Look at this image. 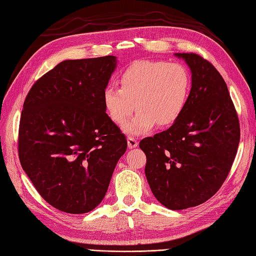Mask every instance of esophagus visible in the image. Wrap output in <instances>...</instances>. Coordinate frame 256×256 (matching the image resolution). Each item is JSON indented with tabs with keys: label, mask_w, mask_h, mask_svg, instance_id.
Here are the masks:
<instances>
[{
	"label": "esophagus",
	"mask_w": 256,
	"mask_h": 256,
	"mask_svg": "<svg viewBox=\"0 0 256 256\" xmlns=\"http://www.w3.org/2000/svg\"><path fill=\"white\" fill-rule=\"evenodd\" d=\"M127 142H128L129 149H132V148H136V146H138V141H137V139H134V138H132V137H129V138H128V140H127Z\"/></svg>",
	"instance_id": "1"
}]
</instances>
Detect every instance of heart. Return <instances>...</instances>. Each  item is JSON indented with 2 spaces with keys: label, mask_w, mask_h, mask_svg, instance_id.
Listing matches in <instances>:
<instances>
[{
  "label": "heart",
  "mask_w": 256,
  "mask_h": 256,
  "mask_svg": "<svg viewBox=\"0 0 256 256\" xmlns=\"http://www.w3.org/2000/svg\"><path fill=\"white\" fill-rule=\"evenodd\" d=\"M120 88L108 85L103 93L105 110L116 124H126L137 107L138 112L124 130L139 134L158 124H175L188 103L192 76L178 62L138 60L130 64L118 78Z\"/></svg>",
  "instance_id": "heart-1"
}]
</instances>
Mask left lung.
<instances>
[{
    "mask_svg": "<svg viewBox=\"0 0 256 256\" xmlns=\"http://www.w3.org/2000/svg\"><path fill=\"white\" fill-rule=\"evenodd\" d=\"M192 71L188 103L168 130L140 141L146 176L162 205L195 207L219 190L240 142V122L218 70L197 54H176Z\"/></svg>",
    "mask_w": 256,
    "mask_h": 256,
    "instance_id": "obj_1",
    "label": "left lung"
}]
</instances>
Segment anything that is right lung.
Returning a JSON list of instances; mask_svg holds the SVG:
<instances>
[{
	"label": "right lung",
	"instance_id": "obj_1",
	"mask_svg": "<svg viewBox=\"0 0 256 256\" xmlns=\"http://www.w3.org/2000/svg\"><path fill=\"white\" fill-rule=\"evenodd\" d=\"M116 56L66 60L34 83L20 115L18 156L51 206L85 214L103 200L126 152V136L105 112Z\"/></svg>",
	"mask_w": 256,
	"mask_h": 256
}]
</instances>
